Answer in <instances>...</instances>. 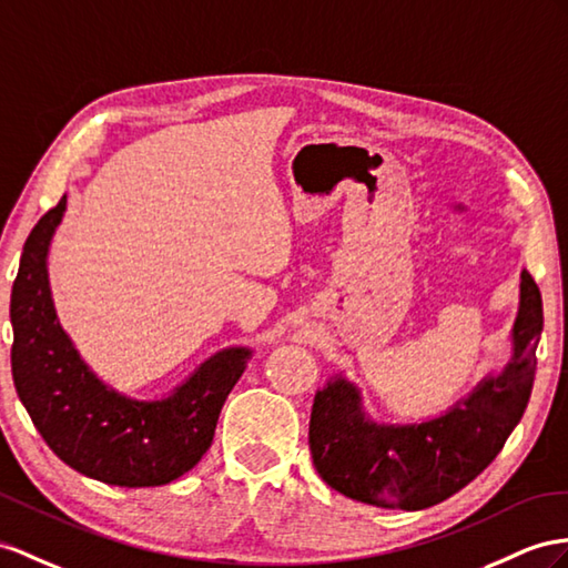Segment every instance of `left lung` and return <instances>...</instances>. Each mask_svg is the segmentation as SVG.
<instances>
[{"instance_id":"8db88e82","label":"left lung","mask_w":568,"mask_h":568,"mask_svg":"<svg viewBox=\"0 0 568 568\" xmlns=\"http://www.w3.org/2000/svg\"><path fill=\"white\" fill-rule=\"evenodd\" d=\"M542 333V297L520 271L511 357L479 379L448 410L419 423H379L343 372L316 390L310 450L324 483L376 508L423 511L454 497L497 458L526 410L535 351Z\"/></svg>"}]
</instances>
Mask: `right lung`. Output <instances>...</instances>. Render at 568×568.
I'll list each match as a JSON object with an SVG mask.
<instances>
[{"instance_id":"add662e5","label":"right lung","mask_w":568,"mask_h":568,"mask_svg":"<svg viewBox=\"0 0 568 568\" xmlns=\"http://www.w3.org/2000/svg\"><path fill=\"white\" fill-rule=\"evenodd\" d=\"M67 196L26 240L11 290V372L23 408L69 468L118 487H158L182 477L206 454L217 415L254 347L213 353L165 396L134 398L105 384L57 318L50 246Z\"/></svg>"}]
</instances>
